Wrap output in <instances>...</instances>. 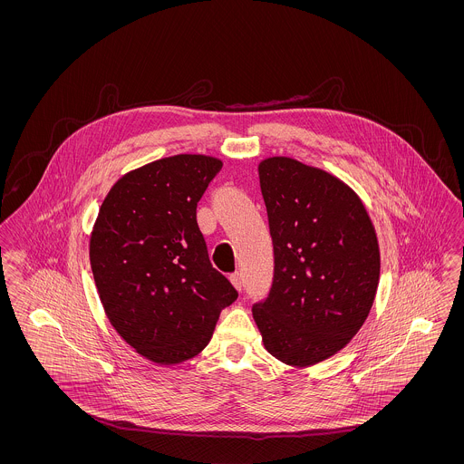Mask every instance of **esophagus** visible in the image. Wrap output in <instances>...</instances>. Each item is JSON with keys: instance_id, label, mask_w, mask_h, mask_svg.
Returning <instances> with one entry per match:
<instances>
[{"instance_id": "esophagus-1", "label": "esophagus", "mask_w": 464, "mask_h": 464, "mask_svg": "<svg viewBox=\"0 0 464 464\" xmlns=\"http://www.w3.org/2000/svg\"><path fill=\"white\" fill-rule=\"evenodd\" d=\"M229 280H231V284H233V287L237 288V290H242L243 288V278L240 273H233L231 276H229Z\"/></svg>"}]
</instances>
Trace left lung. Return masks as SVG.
Wrapping results in <instances>:
<instances>
[{
  "label": "left lung",
  "mask_w": 464,
  "mask_h": 464,
  "mask_svg": "<svg viewBox=\"0 0 464 464\" xmlns=\"http://www.w3.org/2000/svg\"><path fill=\"white\" fill-rule=\"evenodd\" d=\"M259 182L275 276L252 314L269 353L309 367L341 352L371 313L381 271L374 224L346 182L294 158L263 160Z\"/></svg>",
  "instance_id": "8db88e82"
}]
</instances>
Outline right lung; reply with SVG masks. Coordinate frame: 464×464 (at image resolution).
Wrapping results in <instances>:
<instances>
[{
    "mask_svg": "<svg viewBox=\"0 0 464 464\" xmlns=\"http://www.w3.org/2000/svg\"><path fill=\"white\" fill-rule=\"evenodd\" d=\"M219 158L176 155L120 177L90 235L106 316L140 356L176 365L208 344L238 292L208 259L197 205Z\"/></svg>",
    "mask_w": 464,
    "mask_h": 464,
    "instance_id": "1",
    "label": "right lung"
}]
</instances>
